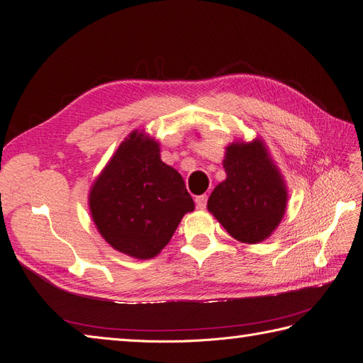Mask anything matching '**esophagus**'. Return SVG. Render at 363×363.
I'll return each instance as SVG.
<instances>
[{
  "label": "esophagus",
  "mask_w": 363,
  "mask_h": 363,
  "mask_svg": "<svg viewBox=\"0 0 363 363\" xmlns=\"http://www.w3.org/2000/svg\"><path fill=\"white\" fill-rule=\"evenodd\" d=\"M195 204L199 208H204L207 206V195H199L195 199Z\"/></svg>",
  "instance_id": "34e87169"
}]
</instances>
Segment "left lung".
Returning a JSON list of instances; mask_svg holds the SVG:
<instances>
[{"label":"left lung","mask_w":363,"mask_h":363,"mask_svg":"<svg viewBox=\"0 0 363 363\" xmlns=\"http://www.w3.org/2000/svg\"><path fill=\"white\" fill-rule=\"evenodd\" d=\"M223 164L227 179L208 196V212L240 242H262L286 211L288 191L281 174L260 139L230 144Z\"/></svg>","instance_id":"8db88e82"}]
</instances>
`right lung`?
Wrapping results in <instances>:
<instances>
[{
	"label": "right lung",
	"instance_id": "1",
	"mask_svg": "<svg viewBox=\"0 0 363 363\" xmlns=\"http://www.w3.org/2000/svg\"><path fill=\"white\" fill-rule=\"evenodd\" d=\"M89 208L106 242L144 260L167 247L195 204L182 175L162 162L159 142L133 131L94 182Z\"/></svg>",
	"mask_w": 363,
	"mask_h": 363
}]
</instances>
